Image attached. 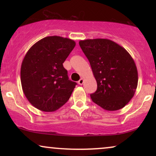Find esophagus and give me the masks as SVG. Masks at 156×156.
Listing matches in <instances>:
<instances>
[{"mask_svg":"<svg viewBox=\"0 0 156 156\" xmlns=\"http://www.w3.org/2000/svg\"><path fill=\"white\" fill-rule=\"evenodd\" d=\"M83 83H84V79H83V78H81L80 80H79L78 84H80V85H82V84H83Z\"/></svg>","mask_w":156,"mask_h":156,"instance_id":"esophagus-1","label":"esophagus"}]
</instances>
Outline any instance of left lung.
I'll list each match as a JSON object with an SVG mask.
<instances>
[{"label": "left lung", "instance_id": "left-lung-1", "mask_svg": "<svg viewBox=\"0 0 156 156\" xmlns=\"http://www.w3.org/2000/svg\"><path fill=\"white\" fill-rule=\"evenodd\" d=\"M90 63L97 83L91 100L107 111L124 107L136 92L138 71L129 52L112 40L88 39L79 42Z\"/></svg>", "mask_w": 156, "mask_h": 156}]
</instances>
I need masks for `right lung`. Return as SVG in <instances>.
<instances>
[{
	"label": "right lung",
	"instance_id": "add662e5",
	"mask_svg": "<svg viewBox=\"0 0 156 156\" xmlns=\"http://www.w3.org/2000/svg\"><path fill=\"white\" fill-rule=\"evenodd\" d=\"M75 45L69 38L49 36L27 51L21 65V85L27 100L37 109L55 112L71 97L76 83L69 80L63 63Z\"/></svg>",
	"mask_w": 156,
	"mask_h": 156
}]
</instances>
